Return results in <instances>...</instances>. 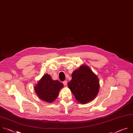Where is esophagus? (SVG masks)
<instances>
[{
    "label": "esophagus",
    "instance_id": "obj_1",
    "mask_svg": "<svg viewBox=\"0 0 133 133\" xmlns=\"http://www.w3.org/2000/svg\"><path fill=\"white\" fill-rule=\"evenodd\" d=\"M63 84H64V86H66V85H67V81H63Z\"/></svg>",
    "mask_w": 133,
    "mask_h": 133
}]
</instances>
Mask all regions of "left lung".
Returning <instances> with one entry per match:
<instances>
[{"label": "left lung", "instance_id": "left-lung-1", "mask_svg": "<svg viewBox=\"0 0 133 133\" xmlns=\"http://www.w3.org/2000/svg\"><path fill=\"white\" fill-rule=\"evenodd\" d=\"M68 85L76 100L85 104L97 96L99 88V79L91 69L82 65L74 71Z\"/></svg>", "mask_w": 133, "mask_h": 133}]
</instances>
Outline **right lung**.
<instances>
[{"label": "right lung", "instance_id": "obj_1", "mask_svg": "<svg viewBox=\"0 0 133 133\" xmlns=\"http://www.w3.org/2000/svg\"><path fill=\"white\" fill-rule=\"evenodd\" d=\"M63 84L58 80H53L49 74H44L34 87L37 96L42 101L52 103L58 97Z\"/></svg>", "mask_w": 133, "mask_h": 133}]
</instances>
